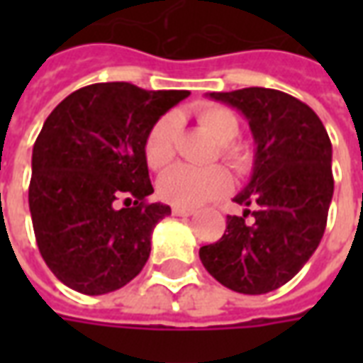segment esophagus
<instances>
[{
	"instance_id": "esophagus-1",
	"label": "esophagus",
	"mask_w": 363,
	"mask_h": 363,
	"mask_svg": "<svg viewBox=\"0 0 363 363\" xmlns=\"http://www.w3.org/2000/svg\"><path fill=\"white\" fill-rule=\"evenodd\" d=\"M196 210L192 208H179V206H173V216H194Z\"/></svg>"
}]
</instances>
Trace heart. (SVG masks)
I'll list each match as a JSON object with an SVG mask.
<instances>
[{"label": "heart", "instance_id": "obj_1", "mask_svg": "<svg viewBox=\"0 0 363 363\" xmlns=\"http://www.w3.org/2000/svg\"><path fill=\"white\" fill-rule=\"evenodd\" d=\"M198 124L220 143V157L237 173H245L251 165V155L243 145L233 143L239 134V120L221 104H202L194 111ZM177 118L165 114L150 128L143 142V157L153 171H163L173 163ZM231 189V177L223 167L192 169L174 167L159 181V196L179 208H196L218 200Z\"/></svg>", "mask_w": 363, "mask_h": 363}]
</instances>
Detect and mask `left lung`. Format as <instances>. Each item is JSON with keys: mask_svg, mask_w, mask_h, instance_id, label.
Segmentation results:
<instances>
[{"mask_svg": "<svg viewBox=\"0 0 363 363\" xmlns=\"http://www.w3.org/2000/svg\"><path fill=\"white\" fill-rule=\"evenodd\" d=\"M210 96L241 111L257 150L251 181L233 198L247 210L228 216L225 233L200 249V260L225 288L268 294L291 280L323 239L333 145L313 108L288 93L247 87Z\"/></svg>", "mask_w": 363, "mask_h": 363, "instance_id": "8db88e82", "label": "left lung"}]
</instances>
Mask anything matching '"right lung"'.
<instances>
[{
  "instance_id": "1",
  "label": "right lung",
  "mask_w": 363,
  "mask_h": 363,
  "mask_svg": "<svg viewBox=\"0 0 363 363\" xmlns=\"http://www.w3.org/2000/svg\"><path fill=\"white\" fill-rule=\"evenodd\" d=\"M189 91L93 83L50 112L33 147L28 208L36 245L54 276L103 296L142 272L151 233L171 213L153 192L143 157L150 128ZM126 197V208H116ZM135 206H131V198Z\"/></svg>"
}]
</instances>
